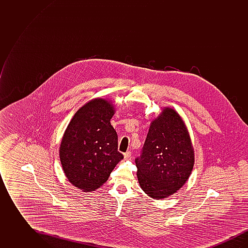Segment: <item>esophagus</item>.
I'll return each mask as SVG.
<instances>
[{"instance_id": "esophagus-1", "label": "esophagus", "mask_w": 248, "mask_h": 248, "mask_svg": "<svg viewBox=\"0 0 248 248\" xmlns=\"http://www.w3.org/2000/svg\"><path fill=\"white\" fill-rule=\"evenodd\" d=\"M131 157H132V153H131V152H126V153L124 154V159H125V160H130Z\"/></svg>"}]
</instances>
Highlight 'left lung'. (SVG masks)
<instances>
[{"label":"left lung","mask_w":248,"mask_h":248,"mask_svg":"<svg viewBox=\"0 0 248 248\" xmlns=\"http://www.w3.org/2000/svg\"><path fill=\"white\" fill-rule=\"evenodd\" d=\"M135 162L140 185L152 198H166L185 184L194 153L187 127L175 109L166 108L153 121Z\"/></svg>","instance_id":"8db88e82"}]
</instances>
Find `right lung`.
I'll return each mask as SVG.
<instances>
[{"label": "right lung", "instance_id": "1", "mask_svg": "<svg viewBox=\"0 0 248 248\" xmlns=\"http://www.w3.org/2000/svg\"><path fill=\"white\" fill-rule=\"evenodd\" d=\"M113 114L109 101L93 99L77 110L63 136L59 149L62 168L71 184L83 191L103 185L124 158L110 124Z\"/></svg>", "mask_w": 248, "mask_h": 248}]
</instances>
